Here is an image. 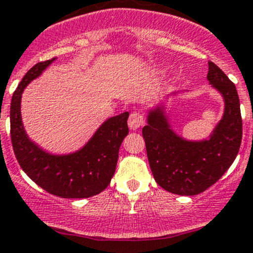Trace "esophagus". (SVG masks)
<instances>
[{
  "mask_svg": "<svg viewBox=\"0 0 253 253\" xmlns=\"http://www.w3.org/2000/svg\"><path fill=\"white\" fill-rule=\"evenodd\" d=\"M144 124V118L139 111H133L128 118V127L131 129H138L139 127L143 126Z\"/></svg>",
  "mask_w": 253,
  "mask_h": 253,
  "instance_id": "34e87169",
  "label": "esophagus"
}]
</instances>
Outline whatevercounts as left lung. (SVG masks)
<instances>
[{
  "mask_svg": "<svg viewBox=\"0 0 253 253\" xmlns=\"http://www.w3.org/2000/svg\"><path fill=\"white\" fill-rule=\"evenodd\" d=\"M210 84L222 93L224 115L205 142H188L169 127L160 109L151 111L142 133L156 183L177 195H198L232 166L243 138L240 102L235 84L214 63H209Z\"/></svg>",
  "mask_w": 253,
  "mask_h": 253,
  "instance_id": "left-lung-1",
  "label": "left lung"
}]
</instances>
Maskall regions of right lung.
<instances>
[{
	"label": "right lung",
	"mask_w": 253,
	"mask_h": 253,
	"mask_svg": "<svg viewBox=\"0 0 253 253\" xmlns=\"http://www.w3.org/2000/svg\"><path fill=\"white\" fill-rule=\"evenodd\" d=\"M55 58L35 64L25 74L10 102V139L23 171L37 185L64 199L91 198L110 184L119 149L128 134V113L106 120L84 149L65 156L49 155L26 137L20 118V98L26 84L36 79Z\"/></svg>",
	"instance_id": "add662e5"
}]
</instances>
